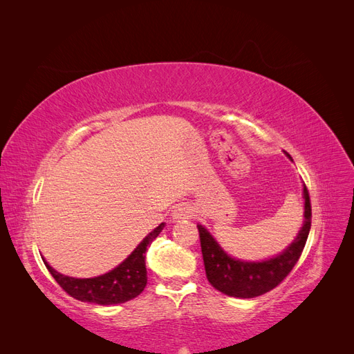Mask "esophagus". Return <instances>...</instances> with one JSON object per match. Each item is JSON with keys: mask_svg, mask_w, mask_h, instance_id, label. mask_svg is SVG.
Listing matches in <instances>:
<instances>
[{"mask_svg": "<svg viewBox=\"0 0 354 354\" xmlns=\"http://www.w3.org/2000/svg\"><path fill=\"white\" fill-rule=\"evenodd\" d=\"M192 216H194V209H192V207L187 205V203H181V205L176 207V209L173 212V218L176 221L190 218Z\"/></svg>", "mask_w": 354, "mask_h": 354, "instance_id": "obj_1", "label": "esophagus"}]
</instances>
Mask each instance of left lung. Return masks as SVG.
<instances>
[{
  "mask_svg": "<svg viewBox=\"0 0 354 354\" xmlns=\"http://www.w3.org/2000/svg\"><path fill=\"white\" fill-rule=\"evenodd\" d=\"M292 160V158L286 153ZM304 223L298 232L295 241L288 248L264 261H241L223 251L212 234L198 224L201 238V250L205 264L207 279L217 291L238 298H254L272 291L279 285L294 269L301 257L306 241L312 226V205H310L308 190L304 185Z\"/></svg>",
  "mask_w": 354,
  "mask_h": 354,
  "instance_id": "left-lung-1",
  "label": "left lung"
}]
</instances>
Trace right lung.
Masks as SVG:
<instances>
[{"label": "right lung", "instance_id": "right-lung-1", "mask_svg": "<svg viewBox=\"0 0 354 354\" xmlns=\"http://www.w3.org/2000/svg\"><path fill=\"white\" fill-rule=\"evenodd\" d=\"M165 227V223H160L147 236L138 243L137 248L127 259L116 266L113 270L97 277L88 279H77V277L65 276L56 272L44 260V264L55 277L56 282L75 299L85 303H94L100 306L121 304L140 295L147 283V272L145 263V254L158 234Z\"/></svg>", "mask_w": 354, "mask_h": 354}]
</instances>
